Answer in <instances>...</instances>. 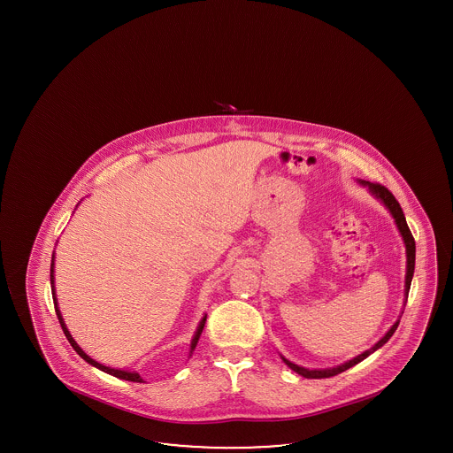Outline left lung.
<instances>
[{"label": "left lung", "instance_id": "1", "mask_svg": "<svg viewBox=\"0 0 453 453\" xmlns=\"http://www.w3.org/2000/svg\"><path fill=\"white\" fill-rule=\"evenodd\" d=\"M357 181H358L362 187H365L366 190H368V194L372 195L373 198H377V200H379V202L388 209V214L392 216L394 222H395V226H397L399 234H401L403 241H404V246H406L404 305H406V302H408V294H410L411 281H412V275H414V259H416V244H414V237L411 234L410 227H408L406 217H404V212H403V209H401L399 202L395 200V196L390 194L386 187H382V185H379V183H370V181H365V180H357ZM403 312H404V309L401 311V314H403ZM399 321H401V316L397 318V321H395V323L390 326V329H388V333H386V334H384V336H382L375 345L365 349L364 353H360L358 357H355V358L348 360L345 364H342V365L331 366V368H305V366L297 365V364H294V362L287 360L283 355H280V358L283 360V364L288 366L290 370H294L296 373H299V375L305 377V379H326V377H333V375H338V373L345 372L348 368H351V366L360 364L362 360H365L368 355H372L373 351H377L379 348H382V346L386 345L388 340H390V336L395 333V329H397V326H399Z\"/></svg>", "mask_w": 453, "mask_h": 453}]
</instances>
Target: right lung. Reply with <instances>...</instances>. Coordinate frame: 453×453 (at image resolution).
<instances>
[{
	"label": "right lung",
	"instance_id": "1",
	"mask_svg": "<svg viewBox=\"0 0 453 453\" xmlns=\"http://www.w3.org/2000/svg\"><path fill=\"white\" fill-rule=\"evenodd\" d=\"M78 207V205H76ZM54 259H56V253L52 255V261H50V288H52V299H54V307H56V314H58V319H59V323H61V327H63V331H65V338H67V342L71 343V346L74 348V351L88 362L91 366H96L98 370H102V372H105V373H110V375H113V377H117V379H122V380H130V382H144L142 380V377L137 373V372H134V370H124V368H113V366L104 365V364H100V362H96V360H93L89 355H87L85 351H83V348L78 345L76 342H74V338L71 336V333H69V329H67V326H65V319H63V314H61V311H59V305H58V297H56V285H54ZM205 321H207V314H203V318L200 319V323L196 326V331H195L194 338H192V343H190V357H192V353H194L195 346L198 343V338H200V334H202V329H203V326H205Z\"/></svg>",
	"mask_w": 453,
	"mask_h": 453
}]
</instances>
